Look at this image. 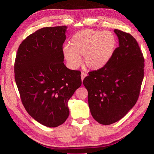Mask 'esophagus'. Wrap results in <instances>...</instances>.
Masks as SVG:
<instances>
[{
    "mask_svg": "<svg viewBox=\"0 0 154 154\" xmlns=\"http://www.w3.org/2000/svg\"><path fill=\"white\" fill-rule=\"evenodd\" d=\"M87 76V74H85V73L82 72V73L81 74V78H82V82H83V79H84Z\"/></svg>",
    "mask_w": 154,
    "mask_h": 154,
    "instance_id": "34e87169",
    "label": "esophagus"
}]
</instances>
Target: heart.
I'll return each mask as SVG.
<instances>
[{"mask_svg":"<svg viewBox=\"0 0 154 154\" xmlns=\"http://www.w3.org/2000/svg\"><path fill=\"white\" fill-rule=\"evenodd\" d=\"M116 46L117 40L112 32L83 29L72 36L69 45L63 48V53L72 69L78 67L83 57L85 67L97 71L108 64L115 53Z\"/></svg>","mask_w":154,"mask_h":154,"instance_id":"b5f03b06","label":"heart"}]
</instances>
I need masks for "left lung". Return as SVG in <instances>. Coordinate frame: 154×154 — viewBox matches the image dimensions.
<instances>
[{
	"instance_id": "1",
	"label": "left lung",
	"mask_w": 154,
	"mask_h": 154,
	"mask_svg": "<svg viewBox=\"0 0 154 154\" xmlns=\"http://www.w3.org/2000/svg\"><path fill=\"white\" fill-rule=\"evenodd\" d=\"M114 31L119 47L112 58L83 81L92 117L105 125L123 118L136 103L144 77V59L136 40L127 32Z\"/></svg>"
}]
</instances>
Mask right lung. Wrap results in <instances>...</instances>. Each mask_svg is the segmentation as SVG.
Returning <instances> with one entry per match:
<instances>
[{
    "label": "right lung",
    "instance_id": "add662e5",
    "mask_svg": "<svg viewBox=\"0 0 154 154\" xmlns=\"http://www.w3.org/2000/svg\"><path fill=\"white\" fill-rule=\"evenodd\" d=\"M67 26L37 30L18 49L14 71L22 103L31 117L48 127L63 124L67 102L82 85L81 72L63 63Z\"/></svg>",
    "mask_w": 154,
    "mask_h": 154
}]
</instances>
